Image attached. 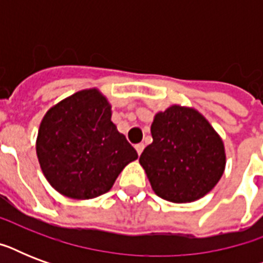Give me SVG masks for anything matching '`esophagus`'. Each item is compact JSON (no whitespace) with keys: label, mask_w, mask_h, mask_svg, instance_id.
Returning <instances> with one entry per match:
<instances>
[{"label":"esophagus","mask_w":263,"mask_h":263,"mask_svg":"<svg viewBox=\"0 0 263 263\" xmlns=\"http://www.w3.org/2000/svg\"><path fill=\"white\" fill-rule=\"evenodd\" d=\"M135 148H136V152H138V156H140V154H142V152H143L144 144L143 143H138L135 146Z\"/></svg>","instance_id":"34e87169"}]
</instances>
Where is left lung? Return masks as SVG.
<instances>
[{"label": "left lung", "instance_id": "obj_1", "mask_svg": "<svg viewBox=\"0 0 263 263\" xmlns=\"http://www.w3.org/2000/svg\"><path fill=\"white\" fill-rule=\"evenodd\" d=\"M153 143L139 162L153 191L173 203H190L212 191L224 175V142L195 107L171 105L154 116Z\"/></svg>", "mask_w": 263, "mask_h": 263}]
</instances>
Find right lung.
<instances>
[{
	"label": "right lung",
	"instance_id": "add662e5",
	"mask_svg": "<svg viewBox=\"0 0 263 263\" xmlns=\"http://www.w3.org/2000/svg\"><path fill=\"white\" fill-rule=\"evenodd\" d=\"M36 157L51 187L72 199H92L113 187L138 153L111 121V105L98 88L69 95L43 116Z\"/></svg>",
	"mask_w": 263,
	"mask_h": 263
}]
</instances>
